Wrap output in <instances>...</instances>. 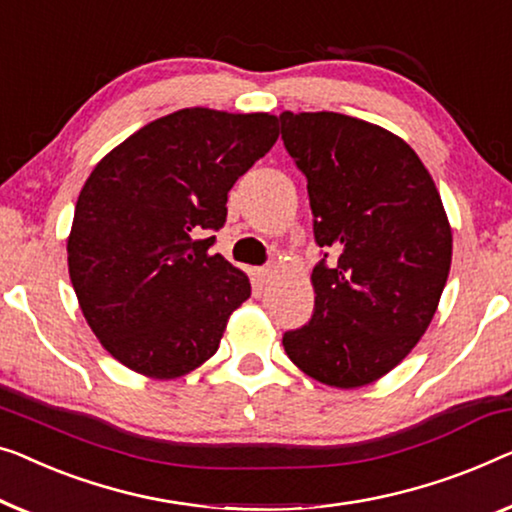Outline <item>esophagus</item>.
I'll list each match as a JSON object with an SVG mask.
<instances>
[{
	"instance_id": "34e87169",
	"label": "esophagus",
	"mask_w": 512,
	"mask_h": 512,
	"mask_svg": "<svg viewBox=\"0 0 512 512\" xmlns=\"http://www.w3.org/2000/svg\"><path fill=\"white\" fill-rule=\"evenodd\" d=\"M254 277H256L258 284H268V281L272 279V270L270 268H256Z\"/></svg>"
}]
</instances>
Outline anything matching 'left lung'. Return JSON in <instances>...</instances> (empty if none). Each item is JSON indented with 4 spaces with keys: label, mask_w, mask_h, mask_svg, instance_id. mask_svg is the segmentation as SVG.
<instances>
[{
    "label": "left lung",
    "mask_w": 512,
    "mask_h": 512,
    "mask_svg": "<svg viewBox=\"0 0 512 512\" xmlns=\"http://www.w3.org/2000/svg\"><path fill=\"white\" fill-rule=\"evenodd\" d=\"M281 140L307 177L318 247L311 321L284 335L311 379L362 388L395 369L439 307L453 231L429 170L395 133L339 113H286Z\"/></svg>",
    "instance_id": "obj_1"
}]
</instances>
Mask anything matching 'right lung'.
<instances>
[{"instance_id":"right-lung-1","label":"right lung","mask_w":512,"mask_h":512,"mask_svg":"<svg viewBox=\"0 0 512 512\" xmlns=\"http://www.w3.org/2000/svg\"><path fill=\"white\" fill-rule=\"evenodd\" d=\"M277 115L184 108L110 150L80 191L66 254L87 325L133 372L177 379L217 353L249 277L210 254L228 191L277 143Z\"/></svg>"}]
</instances>
